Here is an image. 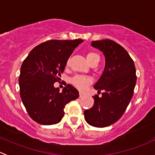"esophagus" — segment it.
Returning a JSON list of instances; mask_svg holds the SVG:
<instances>
[{
    "mask_svg": "<svg viewBox=\"0 0 155 155\" xmlns=\"http://www.w3.org/2000/svg\"><path fill=\"white\" fill-rule=\"evenodd\" d=\"M84 96H85V95H84V94H82V93H79V97H80V98H82V97H83Z\"/></svg>",
    "mask_w": 155,
    "mask_h": 155,
    "instance_id": "esophagus-1",
    "label": "esophagus"
}]
</instances>
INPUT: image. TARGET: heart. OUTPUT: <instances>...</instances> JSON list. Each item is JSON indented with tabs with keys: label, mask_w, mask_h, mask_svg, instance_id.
<instances>
[{
	"label": "heart",
	"mask_w": 155,
	"mask_h": 155,
	"mask_svg": "<svg viewBox=\"0 0 155 155\" xmlns=\"http://www.w3.org/2000/svg\"><path fill=\"white\" fill-rule=\"evenodd\" d=\"M86 58L89 63H91L92 61H94L96 58L100 59L99 54L96 52H94V51H90V52L87 53L86 54ZM67 64H68L69 61H68ZM70 82H71V83L77 89H79L80 91H85L87 87V86L91 84V80L90 78L86 77V76H75L74 77L72 78Z\"/></svg>",
	"instance_id": "heart-1"
}]
</instances>
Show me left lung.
Here are the masks:
<instances>
[{
	"mask_svg": "<svg viewBox=\"0 0 155 155\" xmlns=\"http://www.w3.org/2000/svg\"><path fill=\"white\" fill-rule=\"evenodd\" d=\"M91 46L105 56V68L94 86L97 94L103 93L101 97H93V107L84 115L90 125L105 127L116 122L129 105L137 82L136 68L127 51L113 40L92 41Z\"/></svg>",
	"mask_w": 155,
	"mask_h": 155,
	"instance_id": "8db88e82",
	"label": "left lung"
}]
</instances>
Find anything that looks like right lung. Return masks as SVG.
<instances>
[{
    "mask_svg": "<svg viewBox=\"0 0 155 155\" xmlns=\"http://www.w3.org/2000/svg\"><path fill=\"white\" fill-rule=\"evenodd\" d=\"M83 40H51L33 48L23 61L18 83L20 96L29 116L36 122L51 125L60 122L65 106L79 97V91L67 85L62 92L58 82L68 60Z\"/></svg>",
    "mask_w": 155,
    "mask_h": 155,
    "instance_id": "right-lung-1",
    "label": "right lung"
}]
</instances>
